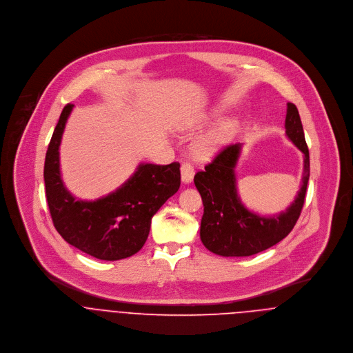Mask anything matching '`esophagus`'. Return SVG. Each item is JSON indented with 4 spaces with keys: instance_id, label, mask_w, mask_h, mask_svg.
I'll return each mask as SVG.
<instances>
[{
    "instance_id": "obj_1",
    "label": "esophagus",
    "mask_w": 353,
    "mask_h": 353,
    "mask_svg": "<svg viewBox=\"0 0 353 353\" xmlns=\"http://www.w3.org/2000/svg\"><path fill=\"white\" fill-rule=\"evenodd\" d=\"M181 174H182L183 183H190L193 181V178H194V167H193V164H190L188 161L183 163L181 165Z\"/></svg>"
}]
</instances>
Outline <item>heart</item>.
Returning a JSON list of instances; mask_svg holds the SVG:
<instances>
[{
  "label": "heart",
  "instance_id": "b5f03b06",
  "mask_svg": "<svg viewBox=\"0 0 353 353\" xmlns=\"http://www.w3.org/2000/svg\"><path fill=\"white\" fill-rule=\"evenodd\" d=\"M224 130L219 132V133H214V134H209V136H205L202 137L201 140L197 143V148L200 152H206L208 150H210L220 139V134L223 133Z\"/></svg>",
  "mask_w": 353,
  "mask_h": 353
}]
</instances>
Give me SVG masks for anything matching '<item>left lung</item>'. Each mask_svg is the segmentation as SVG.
<instances>
[{"mask_svg":"<svg viewBox=\"0 0 353 353\" xmlns=\"http://www.w3.org/2000/svg\"><path fill=\"white\" fill-rule=\"evenodd\" d=\"M285 134L304 154L302 186L295 201L279 214H256L241 201L235 167L242 144L230 145L219 152L205 165V170L194 175V185L203 203L200 236L209 252L223 256L254 255L283 241L295 227L310 178V154L299 111L294 103L287 104Z\"/></svg>","mask_w":353,"mask_h":353,"instance_id":"8db88e82","label":"left lung"}]
</instances>
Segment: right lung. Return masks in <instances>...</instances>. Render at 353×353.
I'll list each match as a JSON object with an SVG mask.
<instances>
[{
    "mask_svg": "<svg viewBox=\"0 0 353 353\" xmlns=\"http://www.w3.org/2000/svg\"><path fill=\"white\" fill-rule=\"evenodd\" d=\"M73 110L68 103L54 129L45 160L46 199L58 234L72 246L98 259L117 261L141 250L153 214L181 186V164L141 163L115 192L95 201L76 200L59 171V144Z\"/></svg>",
    "mask_w": 353,
    "mask_h": 353,
    "instance_id": "add662e5",
    "label": "right lung"
}]
</instances>
